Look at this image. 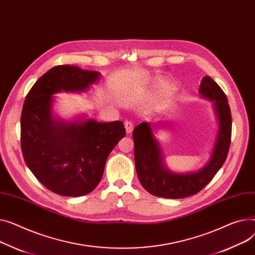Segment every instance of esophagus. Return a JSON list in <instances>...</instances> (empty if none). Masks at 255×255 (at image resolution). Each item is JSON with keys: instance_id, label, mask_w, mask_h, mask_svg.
<instances>
[{"instance_id": "esophagus-1", "label": "esophagus", "mask_w": 255, "mask_h": 255, "mask_svg": "<svg viewBox=\"0 0 255 255\" xmlns=\"http://www.w3.org/2000/svg\"><path fill=\"white\" fill-rule=\"evenodd\" d=\"M124 125H125V129H126V133L130 134L133 130V123L130 122V121H126Z\"/></svg>"}]
</instances>
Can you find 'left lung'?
Masks as SVG:
<instances>
[{"mask_svg": "<svg viewBox=\"0 0 255 255\" xmlns=\"http://www.w3.org/2000/svg\"><path fill=\"white\" fill-rule=\"evenodd\" d=\"M199 94L210 100L217 121V132L208 162L199 170L174 172L165 164L160 142L155 136L157 130L165 128L166 121L142 122L134 128V160L138 179L151 195L167 199H183L199 193L223 167L231 143L232 117L228 98L218 85L210 78L201 81Z\"/></svg>", "mask_w": 255, "mask_h": 255, "instance_id": "left-lung-1", "label": "left lung"}]
</instances>
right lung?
<instances>
[{"mask_svg":"<svg viewBox=\"0 0 255 255\" xmlns=\"http://www.w3.org/2000/svg\"><path fill=\"white\" fill-rule=\"evenodd\" d=\"M100 79L98 72L57 65L35 83L24 100L20 141L25 164L57 195L91 193L104 175L110 152L125 136L121 121L98 122L87 115L63 120L53 113L54 94L86 92Z\"/></svg>","mask_w":255,"mask_h":255,"instance_id":"right-lung-1","label":"right lung"}]
</instances>
